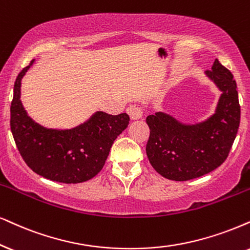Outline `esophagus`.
<instances>
[{
    "instance_id": "obj_1",
    "label": "esophagus",
    "mask_w": 250,
    "mask_h": 250,
    "mask_svg": "<svg viewBox=\"0 0 250 250\" xmlns=\"http://www.w3.org/2000/svg\"><path fill=\"white\" fill-rule=\"evenodd\" d=\"M128 114L130 115V118L132 120H137L141 119L143 116V108L141 106L137 105H132L130 107H128Z\"/></svg>"
}]
</instances>
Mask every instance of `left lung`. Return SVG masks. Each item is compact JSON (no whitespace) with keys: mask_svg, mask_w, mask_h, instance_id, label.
<instances>
[{"mask_svg":"<svg viewBox=\"0 0 250 250\" xmlns=\"http://www.w3.org/2000/svg\"><path fill=\"white\" fill-rule=\"evenodd\" d=\"M207 75L223 92L216 113L207 121L182 125L160 112L146 118L147 158L168 180L187 181L212 172L229 157L238 134L241 110L232 72L216 59Z\"/></svg>","mask_w":250,"mask_h":250,"instance_id":"left-lung-1","label":"left lung"}]
</instances>
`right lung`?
Segmentation results:
<instances>
[{
	"instance_id": "obj_1",
	"label": "right lung",
	"mask_w": 250,
	"mask_h": 250,
	"mask_svg": "<svg viewBox=\"0 0 250 250\" xmlns=\"http://www.w3.org/2000/svg\"><path fill=\"white\" fill-rule=\"evenodd\" d=\"M30 62L16 78L10 127L21 158L34 173L52 181L81 183L103 169L116 137L128 127L129 115L97 112L69 130L41 127L28 118L21 102V82Z\"/></svg>"
}]
</instances>
